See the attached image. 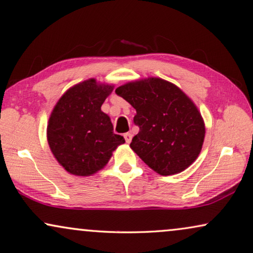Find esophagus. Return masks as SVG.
<instances>
[{
	"label": "esophagus",
	"instance_id": "esophagus-1",
	"mask_svg": "<svg viewBox=\"0 0 253 253\" xmlns=\"http://www.w3.org/2000/svg\"><path fill=\"white\" fill-rule=\"evenodd\" d=\"M124 137H125V140L127 144H129V142L131 141V138H132V135L130 134V132H126V134H124Z\"/></svg>",
	"mask_w": 253,
	"mask_h": 253
}]
</instances>
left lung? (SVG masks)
Listing matches in <instances>:
<instances>
[{"label":"left lung","mask_w":253,"mask_h":253,"mask_svg":"<svg viewBox=\"0 0 253 253\" xmlns=\"http://www.w3.org/2000/svg\"><path fill=\"white\" fill-rule=\"evenodd\" d=\"M136 109L139 132L130 148L162 176L181 172L198 157L206 128L194 102L183 91L157 77L127 83L115 90Z\"/></svg>","instance_id":"1"}]
</instances>
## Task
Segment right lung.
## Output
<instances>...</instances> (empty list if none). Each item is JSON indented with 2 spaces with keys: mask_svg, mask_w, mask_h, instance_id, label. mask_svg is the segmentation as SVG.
I'll list each match as a JSON object with an SVG mask.
<instances>
[{
  "mask_svg": "<svg viewBox=\"0 0 253 253\" xmlns=\"http://www.w3.org/2000/svg\"><path fill=\"white\" fill-rule=\"evenodd\" d=\"M114 86L90 79L71 87L50 114L47 141L54 157L66 171L90 176L106 166L113 151L125 142L114 134L103 103Z\"/></svg>",
  "mask_w": 253,
  "mask_h": 253,
  "instance_id": "right-lung-1",
  "label": "right lung"
}]
</instances>
